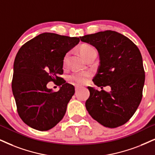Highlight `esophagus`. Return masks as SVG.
Returning <instances> with one entry per match:
<instances>
[{
    "mask_svg": "<svg viewBox=\"0 0 155 155\" xmlns=\"http://www.w3.org/2000/svg\"><path fill=\"white\" fill-rule=\"evenodd\" d=\"M81 86H79V85H76L75 87V90L76 91H78V90H79L80 89H81Z\"/></svg>",
    "mask_w": 155,
    "mask_h": 155,
    "instance_id": "esophagus-1",
    "label": "esophagus"
}]
</instances>
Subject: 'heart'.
Listing matches in <instances>:
<instances>
[{"mask_svg": "<svg viewBox=\"0 0 155 155\" xmlns=\"http://www.w3.org/2000/svg\"><path fill=\"white\" fill-rule=\"evenodd\" d=\"M94 49V47L90 46L89 44H83L80 46L79 51L80 54L83 57L85 58L88 56V54L92 50ZM66 60H67V55L65 56L64 58V64L66 63ZM91 76V73L88 71H76L74 72L71 75V79L72 81L75 82L78 84H85L88 81L89 77Z\"/></svg>", "mask_w": 155, "mask_h": 155, "instance_id": "heart-1", "label": "heart"}]
</instances>
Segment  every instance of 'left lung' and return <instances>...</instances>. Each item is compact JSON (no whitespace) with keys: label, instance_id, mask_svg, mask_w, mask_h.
<instances>
[{"label":"left lung","instance_id":"1","mask_svg":"<svg viewBox=\"0 0 155 155\" xmlns=\"http://www.w3.org/2000/svg\"><path fill=\"white\" fill-rule=\"evenodd\" d=\"M97 48L99 66L93 81L97 87L109 86L111 91L88 87L87 110L99 124L109 128L124 124L137 109L142 97L144 70L137 46L117 31H100L80 37Z\"/></svg>","mask_w":155,"mask_h":155}]
</instances>
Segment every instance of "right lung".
I'll list each match as a JSON object with an SVG mask.
<instances>
[{
    "label": "right lung",
    "instance_id": "obj_1",
    "mask_svg": "<svg viewBox=\"0 0 155 155\" xmlns=\"http://www.w3.org/2000/svg\"><path fill=\"white\" fill-rule=\"evenodd\" d=\"M79 38L43 33L19 49L13 64L12 91L23 122L38 131L53 128L63 119L74 94L71 84L58 76L63 74L66 53L79 44ZM59 81L53 92L47 84Z\"/></svg>",
    "mask_w": 155,
    "mask_h": 155
}]
</instances>
